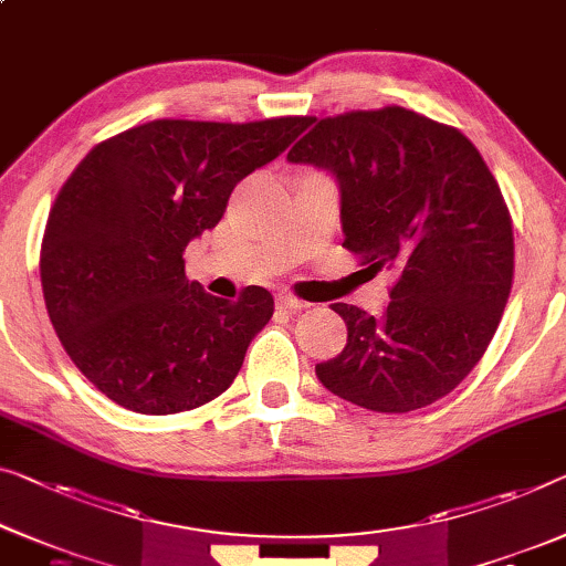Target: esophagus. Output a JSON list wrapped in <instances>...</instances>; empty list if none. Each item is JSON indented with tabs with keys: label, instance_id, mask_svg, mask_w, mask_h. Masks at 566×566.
I'll return each instance as SVG.
<instances>
[{
	"label": "esophagus",
	"instance_id": "34e87169",
	"mask_svg": "<svg viewBox=\"0 0 566 566\" xmlns=\"http://www.w3.org/2000/svg\"><path fill=\"white\" fill-rule=\"evenodd\" d=\"M276 307H282V310H292V312H300V310H307V307H310V302H305V300H297V297H294V294H280V297H276Z\"/></svg>",
	"mask_w": 566,
	"mask_h": 566
}]
</instances>
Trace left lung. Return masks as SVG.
<instances>
[{
  "label": "left lung",
  "instance_id": "8db88e82",
  "mask_svg": "<svg viewBox=\"0 0 566 566\" xmlns=\"http://www.w3.org/2000/svg\"><path fill=\"white\" fill-rule=\"evenodd\" d=\"M286 159L337 177L343 247L366 272L396 274L381 317L335 302L348 343L317 378L384 415L442 399L483 358L513 284L511 213L478 147L384 106L315 119Z\"/></svg>",
  "mask_w": 566,
  "mask_h": 566
}]
</instances>
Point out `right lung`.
<instances>
[{
    "label": "right lung",
    "mask_w": 566,
    "mask_h": 566,
    "mask_svg": "<svg viewBox=\"0 0 566 566\" xmlns=\"http://www.w3.org/2000/svg\"><path fill=\"white\" fill-rule=\"evenodd\" d=\"M310 116L229 124L157 119L81 159L50 208L40 282L57 337L96 389L137 415H177L233 384L274 297L229 302L185 276V247L216 229L243 177Z\"/></svg>",
    "instance_id": "right-lung-1"
}]
</instances>
